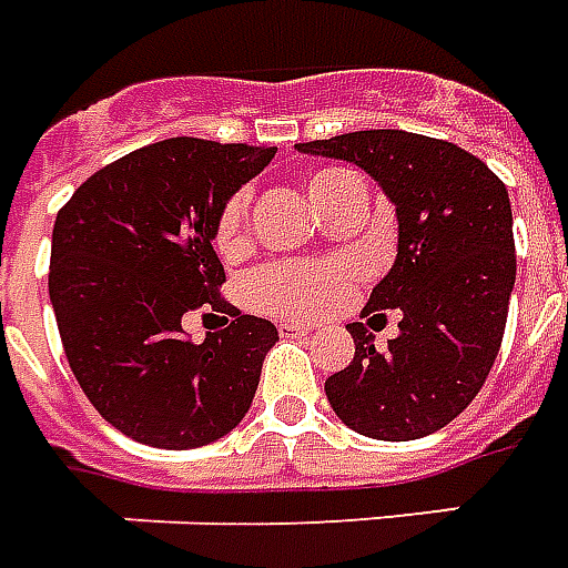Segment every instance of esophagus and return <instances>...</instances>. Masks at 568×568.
I'll list each match as a JSON object with an SVG mask.
<instances>
[{
    "label": "esophagus",
    "mask_w": 568,
    "mask_h": 568,
    "mask_svg": "<svg viewBox=\"0 0 568 568\" xmlns=\"http://www.w3.org/2000/svg\"><path fill=\"white\" fill-rule=\"evenodd\" d=\"M277 333H281L284 339H300V336H308L312 327H305L300 321H281V324H277Z\"/></svg>",
    "instance_id": "esophagus-1"
}]
</instances>
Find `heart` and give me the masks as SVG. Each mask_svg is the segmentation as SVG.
Segmentation results:
<instances>
[{
    "label": "heart",
    "mask_w": 568,
    "mask_h": 568,
    "mask_svg": "<svg viewBox=\"0 0 568 568\" xmlns=\"http://www.w3.org/2000/svg\"><path fill=\"white\" fill-rule=\"evenodd\" d=\"M355 176L339 168H327L308 176V199L317 211L327 213ZM251 244V192H232L213 220V247L226 260L241 256ZM357 265L348 260H300V263H268L256 268L244 284V300L256 312L281 317H317L336 308L348 293Z\"/></svg>",
    "instance_id": "obj_1"
}]
</instances>
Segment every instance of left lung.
<instances>
[{
	"instance_id": "1",
	"label": "left lung",
	"mask_w": 568,
	"mask_h": 568,
	"mask_svg": "<svg viewBox=\"0 0 568 568\" xmlns=\"http://www.w3.org/2000/svg\"><path fill=\"white\" fill-rule=\"evenodd\" d=\"M296 149L357 164L397 213V256L361 317L400 308V333L376 352L367 327L348 324L355 357L324 382L333 413L373 440L440 432L484 388L501 348L517 277L508 189L477 155L409 131Z\"/></svg>"
}]
</instances>
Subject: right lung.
Segmentation results:
<instances>
[{"mask_svg":"<svg viewBox=\"0 0 568 568\" xmlns=\"http://www.w3.org/2000/svg\"><path fill=\"white\" fill-rule=\"evenodd\" d=\"M275 159V146L171 136L88 176L60 207L48 296L63 352L112 428L159 449H195L251 409L272 321L220 300V204ZM207 304L230 327L195 346L182 315Z\"/></svg>","mask_w":568,"mask_h":568,"instance_id":"right-lung-1","label":"right lung"}]
</instances>
